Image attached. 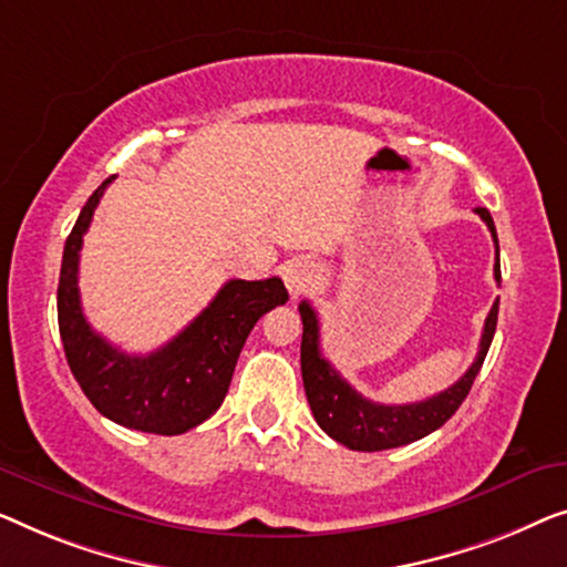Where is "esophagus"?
Segmentation results:
<instances>
[{"mask_svg":"<svg viewBox=\"0 0 567 567\" xmlns=\"http://www.w3.org/2000/svg\"><path fill=\"white\" fill-rule=\"evenodd\" d=\"M282 280L292 298H300L318 282V267L308 259H292L282 267Z\"/></svg>","mask_w":567,"mask_h":567,"instance_id":"1","label":"esophagus"}]
</instances>
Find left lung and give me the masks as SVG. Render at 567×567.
<instances>
[{"label":"left lung","mask_w":567,"mask_h":567,"mask_svg":"<svg viewBox=\"0 0 567 567\" xmlns=\"http://www.w3.org/2000/svg\"><path fill=\"white\" fill-rule=\"evenodd\" d=\"M488 226L493 241H496V282H501V265H498V236L496 226H493L491 213L485 207H475ZM300 318H302V344H300V370H302V385H306V395L313 411V419L318 426L323 429L331 440L349 446L357 452H380L393 450V446H403L421 440V436L432 434L446 424L454 416L465 401L473 380L481 372L485 354H488L493 333H496L498 323V300L493 302L488 318H485L481 349H477L475 362L470 370L454 382L452 388L442 390L426 401L405 403V405H385L374 403L370 398L349 385L341 374L333 370L331 362L321 354V333H318V316L310 308L308 300L300 302Z\"/></svg>","instance_id":"8db88e82"}]
</instances>
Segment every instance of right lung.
Wrapping results in <instances>:
<instances>
[{"label": "right lung", "instance_id": "obj_1", "mask_svg": "<svg viewBox=\"0 0 567 567\" xmlns=\"http://www.w3.org/2000/svg\"><path fill=\"white\" fill-rule=\"evenodd\" d=\"M113 177L94 189L63 246L59 331L84 395L115 424L148 434H185L220 409L254 323L287 302L280 277L230 280L185 331L151 354H125L86 323L79 300V251Z\"/></svg>", "mask_w": 567, "mask_h": 567}]
</instances>
